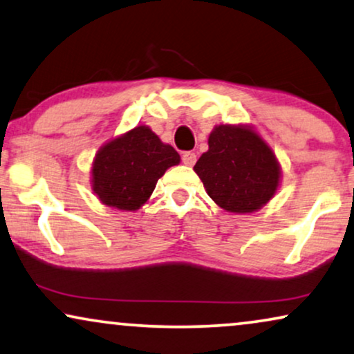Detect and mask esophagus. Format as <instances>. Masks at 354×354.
I'll return each mask as SVG.
<instances>
[{"label":"esophagus","instance_id":"esophagus-1","mask_svg":"<svg viewBox=\"0 0 354 354\" xmlns=\"http://www.w3.org/2000/svg\"><path fill=\"white\" fill-rule=\"evenodd\" d=\"M181 158H183V163L187 165V167H192V165L196 163L197 155L194 152H183Z\"/></svg>","mask_w":354,"mask_h":354}]
</instances>
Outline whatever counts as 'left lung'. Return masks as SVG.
Instances as JSON below:
<instances>
[{"label":"left lung","mask_w":354,"mask_h":354,"mask_svg":"<svg viewBox=\"0 0 354 354\" xmlns=\"http://www.w3.org/2000/svg\"><path fill=\"white\" fill-rule=\"evenodd\" d=\"M194 171L207 194L234 214L261 209L280 181V165L272 149L244 126H216L209 136V150L197 160Z\"/></svg>","instance_id":"8db88e82"}]
</instances>
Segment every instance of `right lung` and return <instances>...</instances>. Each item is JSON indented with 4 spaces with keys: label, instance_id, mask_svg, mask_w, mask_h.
Here are the masks:
<instances>
[{
    "label": "right lung",
    "instance_id": "1",
    "mask_svg": "<svg viewBox=\"0 0 354 354\" xmlns=\"http://www.w3.org/2000/svg\"><path fill=\"white\" fill-rule=\"evenodd\" d=\"M178 163L180 155L171 145L147 126H138L98 150L92 167L93 192L108 207L138 210L165 171Z\"/></svg>",
    "mask_w": 354,
    "mask_h": 354
}]
</instances>
